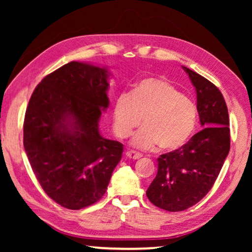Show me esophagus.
Wrapping results in <instances>:
<instances>
[{
  "instance_id": "obj_1",
  "label": "esophagus",
  "mask_w": 252,
  "mask_h": 252,
  "mask_svg": "<svg viewBox=\"0 0 252 252\" xmlns=\"http://www.w3.org/2000/svg\"><path fill=\"white\" fill-rule=\"evenodd\" d=\"M126 156L130 158V159H139V158L142 157V155L139 154V153H135V151H132V150H128L126 153Z\"/></svg>"
}]
</instances>
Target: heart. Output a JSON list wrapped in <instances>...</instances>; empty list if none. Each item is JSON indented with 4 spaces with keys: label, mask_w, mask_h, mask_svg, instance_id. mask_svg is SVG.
Here are the masks:
<instances>
[{
    "label": "heart",
    "mask_w": 252,
    "mask_h": 252,
    "mask_svg": "<svg viewBox=\"0 0 252 252\" xmlns=\"http://www.w3.org/2000/svg\"><path fill=\"white\" fill-rule=\"evenodd\" d=\"M130 144L149 150L156 146L163 151L181 149L197 127V106L190 98L161 78L147 77L123 93L113 106V128L119 137H127L141 124Z\"/></svg>",
    "instance_id": "b5f03b06"
}]
</instances>
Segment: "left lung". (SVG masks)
Listing matches in <instances>:
<instances>
[{"mask_svg": "<svg viewBox=\"0 0 252 252\" xmlns=\"http://www.w3.org/2000/svg\"><path fill=\"white\" fill-rule=\"evenodd\" d=\"M182 68L196 89L203 129L181 149L158 158L157 175L146 194L154 205L170 212L184 211L208 194L230 148L228 110L222 94L208 79Z\"/></svg>", "mask_w": 252, "mask_h": 252, "instance_id": "1", "label": "left lung"}]
</instances>
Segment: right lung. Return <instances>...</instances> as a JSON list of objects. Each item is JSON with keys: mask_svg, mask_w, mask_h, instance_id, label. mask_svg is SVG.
<instances>
[{"mask_svg": "<svg viewBox=\"0 0 252 252\" xmlns=\"http://www.w3.org/2000/svg\"><path fill=\"white\" fill-rule=\"evenodd\" d=\"M109 71L70 62L34 89L24 122V148L41 187L64 208L79 210L105 194L123 144L99 133L110 104Z\"/></svg>", "mask_w": 252, "mask_h": 252, "instance_id": "right-lung-1", "label": "right lung"}]
</instances>
